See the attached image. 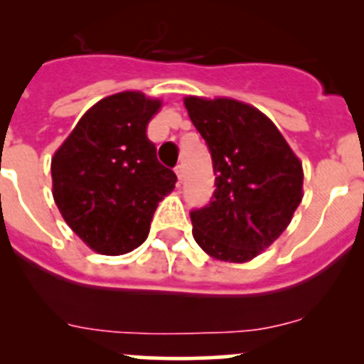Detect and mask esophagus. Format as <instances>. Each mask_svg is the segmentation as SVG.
Wrapping results in <instances>:
<instances>
[{"mask_svg": "<svg viewBox=\"0 0 364 364\" xmlns=\"http://www.w3.org/2000/svg\"><path fill=\"white\" fill-rule=\"evenodd\" d=\"M174 171H176V176H178L179 181H183V178H185V168H183V165H178Z\"/></svg>", "mask_w": 364, "mask_h": 364, "instance_id": "1", "label": "esophagus"}]
</instances>
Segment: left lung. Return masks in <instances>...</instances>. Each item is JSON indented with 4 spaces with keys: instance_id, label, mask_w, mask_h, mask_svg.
I'll return each mask as SVG.
<instances>
[{
    "instance_id": "1",
    "label": "left lung",
    "mask_w": 364,
    "mask_h": 364,
    "mask_svg": "<svg viewBox=\"0 0 364 364\" xmlns=\"http://www.w3.org/2000/svg\"><path fill=\"white\" fill-rule=\"evenodd\" d=\"M208 144L215 193L190 213L193 240L223 262H250L282 236L303 199V165L277 124L234 98L185 97Z\"/></svg>"
}]
</instances>
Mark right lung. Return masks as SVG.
I'll return each mask as SVG.
<instances>
[{
  "label": "right lung",
  "mask_w": 364,
  "mask_h": 364,
  "mask_svg": "<svg viewBox=\"0 0 364 364\" xmlns=\"http://www.w3.org/2000/svg\"><path fill=\"white\" fill-rule=\"evenodd\" d=\"M160 98L121 91L87 109L50 160L53 197L91 250L123 255L141 247L176 178L156 159L146 128Z\"/></svg>",
  "instance_id": "1"
}]
</instances>
